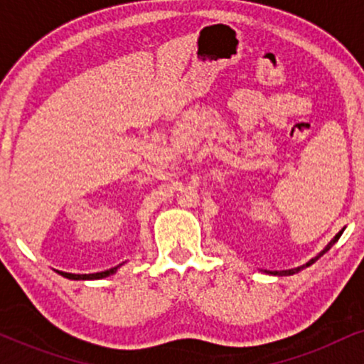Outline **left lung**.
<instances>
[{"instance_id":"obj_1","label":"left lung","mask_w":364,"mask_h":364,"mask_svg":"<svg viewBox=\"0 0 364 364\" xmlns=\"http://www.w3.org/2000/svg\"><path fill=\"white\" fill-rule=\"evenodd\" d=\"M344 229H346V228H344ZM344 229H341V231H339V232H337V235H336V236H333V240H332V241H330V243H328L327 246H325V248H323V250H321V252H320L318 255H316V257H315V258H311V260H310V262H308V263H304V265H301V267H296V269H289V270H263V272H265V274H270V275H281V277H282V275H292V274H298V272H301V270H303V269H306V267H310V265H313V263H315L316 260H318V258H320V257H323V255H325V253H327V252H328V250H330V248H332V246L337 243V241H339V237L342 236V232H344Z\"/></svg>"}]
</instances>
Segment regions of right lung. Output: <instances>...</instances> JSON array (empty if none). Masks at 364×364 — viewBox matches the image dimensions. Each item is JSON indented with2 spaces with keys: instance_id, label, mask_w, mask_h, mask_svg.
<instances>
[{
  "instance_id": "add662e5",
  "label": "right lung",
  "mask_w": 364,
  "mask_h": 364,
  "mask_svg": "<svg viewBox=\"0 0 364 364\" xmlns=\"http://www.w3.org/2000/svg\"><path fill=\"white\" fill-rule=\"evenodd\" d=\"M123 263H119L118 267H112L109 270H104V272H95V274H68V272H60V270H58V274L66 279H72V281H95V279H104V277H109L112 274H116Z\"/></svg>"
}]
</instances>
